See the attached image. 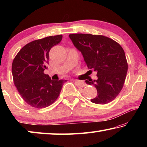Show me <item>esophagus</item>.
Wrapping results in <instances>:
<instances>
[{
	"mask_svg": "<svg viewBox=\"0 0 147 147\" xmlns=\"http://www.w3.org/2000/svg\"><path fill=\"white\" fill-rule=\"evenodd\" d=\"M76 83L77 84L79 87H81V88H84V87L86 86V84L85 82H84L82 81H79V80H76Z\"/></svg>",
	"mask_w": 147,
	"mask_h": 147,
	"instance_id": "1",
	"label": "esophagus"
}]
</instances>
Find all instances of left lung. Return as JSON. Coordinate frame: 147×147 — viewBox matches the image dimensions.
<instances>
[{
    "label": "left lung",
    "mask_w": 147,
    "mask_h": 147,
    "mask_svg": "<svg viewBox=\"0 0 147 147\" xmlns=\"http://www.w3.org/2000/svg\"><path fill=\"white\" fill-rule=\"evenodd\" d=\"M76 48L82 54L88 67L97 73V80H86L93 86L97 95L91 101L106 104L115 99L123 89L128 71L123 49L117 42L101 35L69 34Z\"/></svg>",
    "instance_id": "obj_1"
}]
</instances>
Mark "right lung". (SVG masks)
I'll return each mask as SVG.
<instances>
[{"instance_id": "add662e5", "label": "right lung", "mask_w": 147, "mask_h": 147, "mask_svg": "<svg viewBox=\"0 0 147 147\" xmlns=\"http://www.w3.org/2000/svg\"><path fill=\"white\" fill-rule=\"evenodd\" d=\"M62 37L57 35L32 41L13 59L11 71L15 86L23 100L34 108H44L54 103L67 81L52 80L44 73L50 50L61 41Z\"/></svg>"}]
</instances>
